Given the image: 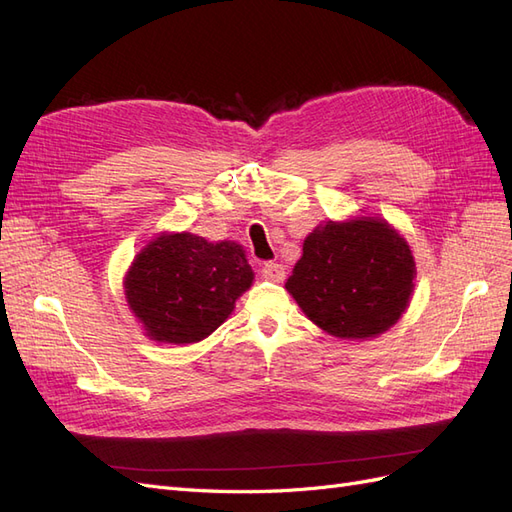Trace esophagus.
I'll list each match as a JSON object with an SVG mask.
<instances>
[{
	"label": "esophagus",
	"instance_id": "34e87169",
	"mask_svg": "<svg viewBox=\"0 0 512 512\" xmlns=\"http://www.w3.org/2000/svg\"><path fill=\"white\" fill-rule=\"evenodd\" d=\"M262 275L271 282H282L286 277V269L284 265H277V262H265V265H262Z\"/></svg>",
	"mask_w": 512,
	"mask_h": 512
}]
</instances>
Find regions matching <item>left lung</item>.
Wrapping results in <instances>:
<instances>
[{
  "instance_id": "1",
  "label": "left lung",
  "mask_w": 512,
  "mask_h": 512,
  "mask_svg": "<svg viewBox=\"0 0 512 512\" xmlns=\"http://www.w3.org/2000/svg\"><path fill=\"white\" fill-rule=\"evenodd\" d=\"M416 265L408 241L376 218L327 222L309 232L286 290L322 331L367 339L406 312Z\"/></svg>"
}]
</instances>
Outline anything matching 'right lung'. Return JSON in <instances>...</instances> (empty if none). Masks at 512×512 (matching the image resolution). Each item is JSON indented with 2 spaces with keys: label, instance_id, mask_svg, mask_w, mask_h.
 <instances>
[{
  "label": "right lung",
  "instance_id": "right-lung-1",
  "mask_svg": "<svg viewBox=\"0 0 512 512\" xmlns=\"http://www.w3.org/2000/svg\"><path fill=\"white\" fill-rule=\"evenodd\" d=\"M252 282L239 243L162 232L136 254L123 288L149 339L194 344L220 327Z\"/></svg>",
  "mask_w": 512,
  "mask_h": 512
}]
</instances>
